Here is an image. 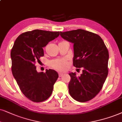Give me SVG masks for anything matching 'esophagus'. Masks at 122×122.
Instances as JSON below:
<instances>
[{"label": "esophagus", "instance_id": "obj_1", "mask_svg": "<svg viewBox=\"0 0 122 122\" xmlns=\"http://www.w3.org/2000/svg\"><path fill=\"white\" fill-rule=\"evenodd\" d=\"M58 75H59L60 77L62 76L63 75V74L62 73H61V72H58Z\"/></svg>", "mask_w": 122, "mask_h": 122}]
</instances>
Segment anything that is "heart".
<instances>
[{"instance_id": "heart-1", "label": "heart", "mask_w": 122, "mask_h": 122, "mask_svg": "<svg viewBox=\"0 0 122 122\" xmlns=\"http://www.w3.org/2000/svg\"><path fill=\"white\" fill-rule=\"evenodd\" d=\"M50 65L56 70L63 71L67 67V62L65 59H55L50 61Z\"/></svg>"}]
</instances>
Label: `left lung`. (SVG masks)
I'll return each instance as SVG.
<instances>
[{
  "instance_id": "left-lung-1",
  "label": "left lung",
  "mask_w": 122,
  "mask_h": 122,
  "mask_svg": "<svg viewBox=\"0 0 122 122\" xmlns=\"http://www.w3.org/2000/svg\"><path fill=\"white\" fill-rule=\"evenodd\" d=\"M60 35L73 43V65L83 69L79 76L75 72L69 74V93L79 102H87L99 93L105 81L108 74V50L102 38L92 32L78 29L60 31Z\"/></svg>"
}]
</instances>
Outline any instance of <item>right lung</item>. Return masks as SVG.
<instances>
[{
    "label": "right lung",
    "instance_id": "1",
    "mask_svg": "<svg viewBox=\"0 0 122 122\" xmlns=\"http://www.w3.org/2000/svg\"><path fill=\"white\" fill-rule=\"evenodd\" d=\"M60 32L34 30L21 34L12 47V72L21 92L35 102L48 99L58 77L56 71L49 69L38 72L35 64L44 56L43 48L57 38Z\"/></svg>",
    "mask_w": 122,
    "mask_h": 122
}]
</instances>
